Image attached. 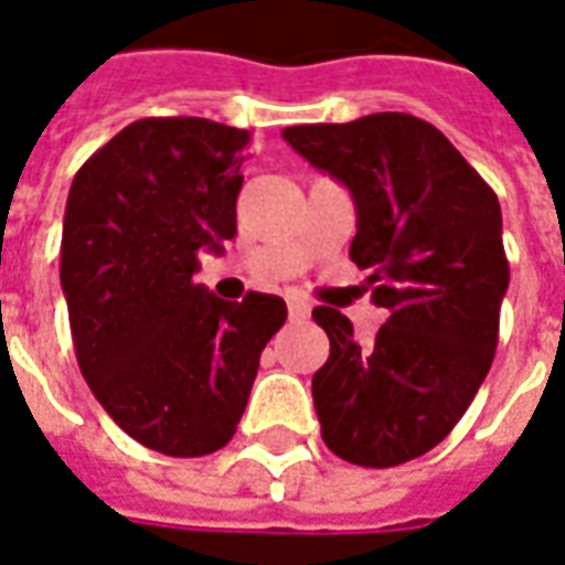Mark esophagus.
I'll return each mask as SVG.
<instances>
[{
    "instance_id": "esophagus-1",
    "label": "esophagus",
    "mask_w": 565,
    "mask_h": 565,
    "mask_svg": "<svg viewBox=\"0 0 565 565\" xmlns=\"http://www.w3.org/2000/svg\"><path fill=\"white\" fill-rule=\"evenodd\" d=\"M289 316L295 319V322H301V319H307L310 316V303L301 301V298H291L289 301Z\"/></svg>"
}]
</instances>
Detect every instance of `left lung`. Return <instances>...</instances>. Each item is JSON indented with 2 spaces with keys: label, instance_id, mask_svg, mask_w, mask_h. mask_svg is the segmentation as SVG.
<instances>
[{
  "label": "left lung",
  "instance_id": "1",
  "mask_svg": "<svg viewBox=\"0 0 565 565\" xmlns=\"http://www.w3.org/2000/svg\"><path fill=\"white\" fill-rule=\"evenodd\" d=\"M282 139L350 188V258L390 313L359 343L340 310H313L331 340L313 374L322 441L353 466H402L454 431L493 365L508 289L499 198L438 127L404 111Z\"/></svg>",
  "mask_w": 565,
  "mask_h": 565
}]
</instances>
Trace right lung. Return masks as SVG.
I'll use <instances>...</instances> for the list:
<instances>
[{
	"instance_id": "obj_1",
	"label": "right lung",
	"mask_w": 565,
	"mask_h": 565,
	"mask_svg": "<svg viewBox=\"0 0 565 565\" xmlns=\"http://www.w3.org/2000/svg\"><path fill=\"white\" fill-rule=\"evenodd\" d=\"M249 130L142 118L75 173L60 286L78 367L130 438L167 456L222 450L246 411L286 301H222L194 282L203 249L237 234Z\"/></svg>"
}]
</instances>
